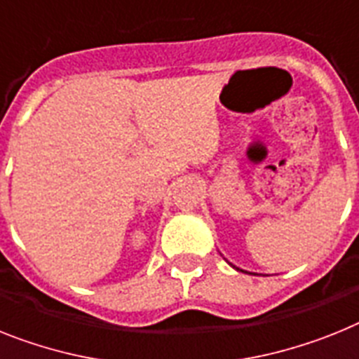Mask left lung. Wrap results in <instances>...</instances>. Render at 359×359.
<instances>
[{"mask_svg": "<svg viewBox=\"0 0 359 359\" xmlns=\"http://www.w3.org/2000/svg\"><path fill=\"white\" fill-rule=\"evenodd\" d=\"M237 270H239V268H237ZM241 272H243V270H241Z\"/></svg>", "mask_w": 359, "mask_h": 359, "instance_id": "1", "label": "left lung"}]
</instances>
